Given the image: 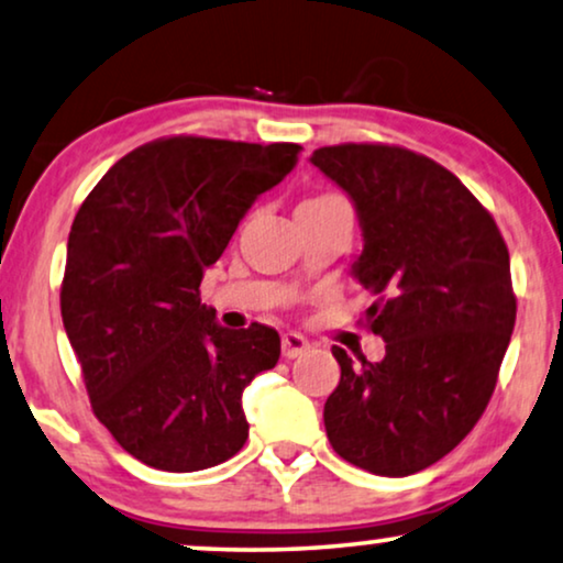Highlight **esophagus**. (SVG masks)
I'll use <instances>...</instances> for the list:
<instances>
[{"label": "esophagus", "mask_w": 563, "mask_h": 563, "mask_svg": "<svg viewBox=\"0 0 563 563\" xmlns=\"http://www.w3.org/2000/svg\"><path fill=\"white\" fill-rule=\"evenodd\" d=\"M309 350V340L298 332H286L283 334V355L286 357H298Z\"/></svg>", "instance_id": "1"}]
</instances>
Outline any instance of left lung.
<instances>
[{
    "instance_id": "obj_1",
    "label": "left lung",
    "mask_w": 563,
    "mask_h": 563,
    "mask_svg": "<svg viewBox=\"0 0 563 563\" xmlns=\"http://www.w3.org/2000/svg\"><path fill=\"white\" fill-rule=\"evenodd\" d=\"M350 195L363 229L352 262L386 355L332 347L340 384L327 438L352 466L417 474L453 451L489 404L515 329L509 252L489 211L438 162L401 146L342 144L309 159Z\"/></svg>"
}]
</instances>
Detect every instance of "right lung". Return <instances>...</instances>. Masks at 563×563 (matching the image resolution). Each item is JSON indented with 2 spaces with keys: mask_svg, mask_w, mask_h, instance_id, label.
I'll use <instances>...</instances> for the list:
<instances>
[{
  "mask_svg": "<svg viewBox=\"0 0 563 563\" xmlns=\"http://www.w3.org/2000/svg\"><path fill=\"white\" fill-rule=\"evenodd\" d=\"M298 152L198 136L152 141L112 164L71 223L66 336L95 417L146 466L203 471L250 438L242 394L275 368L280 336L265 324L221 327L198 288Z\"/></svg>",
  "mask_w": 563,
  "mask_h": 563,
  "instance_id": "right-lung-1",
  "label": "right lung"
}]
</instances>
